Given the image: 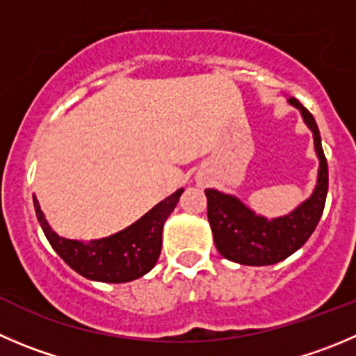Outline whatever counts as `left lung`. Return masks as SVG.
<instances>
[{
    "label": "left lung",
    "mask_w": 356,
    "mask_h": 356,
    "mask_svg": "<svg viewBox=\"0 0 356 356\" xmlns=\"http://www.w3.org/2000/svg\"><path fill=\"white\" fill-rule=\"evenodd\" d=\"M289 103L302 115L304 122L313 133L320 168L313 194L285 216L267 220L257 215L238 197L215 188H206L208 220L213 239L220 255L243 266H270L296 253L309 239L316 229L325 208L328 191V168L321 148V138L314 117L296 99Z\"/></svg>",
    "instance_id": "1"
}]
</instances>
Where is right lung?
Returning <instances> with one entry per match:
<instances>
[{
	"instance_id": "obj_1",
	"label": "right lung",
	"mask_w": 356,
	"mask_h": 356,
	"mask_svg": "<svg viewBox=\"0 0 356 356\" xmlns=\"http://www.w3.org/2000/svg\"><path fill=\"white\" fill-rule=\"evenodd\" d=\"M181 194L184 188H178L127 229L89 243L56 234L47 222L36 195L33 202L47 239L71 269L92 282L127 283L147 274L157 264L162 248V227Z\"/></svg>"
}]
</instances>
